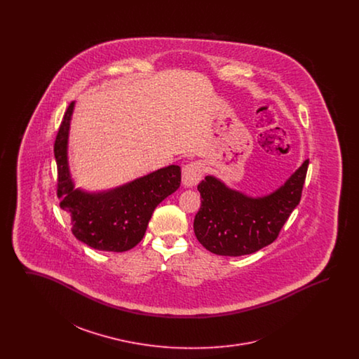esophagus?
I'll list each match as a JSON object with an SVG mask.
<instances>
[{"label":"esophagus","mask_w":359,"mask_h":359,"mask_svg":"<svg viewBox=\"0 0 359 359\" xmlns=\"http://www.w3.org/2000/svg\"><path fill=\"white\" fill-rule=\"evenodd\" d=\"M202 175H203V167L199 161L189 163V164L183 167V171H182L183 184L186 187L196 186L199 183V180L202 179Z\"/></svg>","instance_id":"obj_1"}]
</instances>
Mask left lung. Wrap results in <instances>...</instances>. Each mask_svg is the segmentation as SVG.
<instances>
[{"label":"left lung","instance_id":"left-lung-1","mask_svg":"<svg viewBox=\"0 0 359 359\" xmlns=\"http://www.w3.org/2000/svg\"><path fill=\"white\" fill-rule=\"evenodd\" d=\"M308 160L273 192L250 196L208 175L198 184L202 205L194 231L205 249L218 256L252 255L271 245L297 207Z\"/></svg>","mask_w":359,"mask_h":359}]
</instances>
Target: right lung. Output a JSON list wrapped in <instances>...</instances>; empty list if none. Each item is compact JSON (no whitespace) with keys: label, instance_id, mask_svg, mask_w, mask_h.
Here are the masks:
<instances>
[{"label":"right lung","instance_id":"right-lung-1","mask_svg":"<svg viewBox=\"0 0 359 359\" xmlns=\"http://www.w3.org/2000/svg\"><path fill=\"white\" fill-rule=\"evenodd\" d=\"M69 103L55 141L57 196L71 215V231L87 246L102 252H126L142 239L154 208L180 187L182 170L168 165L104 191L75 188L69 165Z\"/></svg>","mask_w":359,"mask_h":359}]
</instances>
